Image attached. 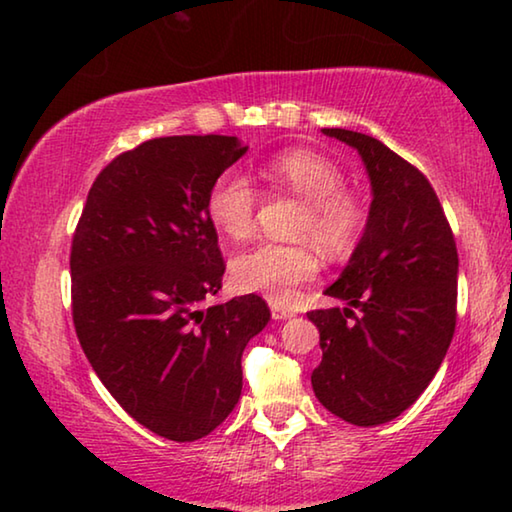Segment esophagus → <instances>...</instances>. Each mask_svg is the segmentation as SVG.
I'll use <instances>...</instances> for the list:
<instances>
[{"instance_id":"esophagus-1","label":"esophagus","mask_w":512,"mask_h":512,"mask_svg":"<svg viewBox=\"0 0 512 512\" xmlns=\"http://www.w3.org/2000/svg\"><path fill=\"white\" fill-rule=\"evenodd\" d=\"M271 316H273L275 321H285V319H291V316H294V312H291V310H285V307L273 305V307H271Z\"/></svg>"}]
</instances>
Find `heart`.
Instances as JSON below:
<instances>
[{
    "mask_svg": "<svg viewBox=\"0 0 512 512\" xmlns=\"http://www.w3.org/2000/svg\"><path fill=\"white\" fill-rule=\"evenodd\" d=\"M262 175L275 189L305 200L298 237L312 239L323 253L344 255L358 243L367 225V207L353 189L344 186V173L326 154L291 148L266 161ZM257 191L239 170H225L207 193V216L227 239H246L255 230ZM319 273V257L307 243L264 241L241 250L232 259V280L239 289L259 291L273 303H289L300 285Z\"/></svg>",
    "mask_w": 512,
    "mask_h": 512,
    "instance_id": "obj_1",
    "label": "heart"
}]
</instances>
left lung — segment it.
Wrapping results in <instances>:
<instances>
[{
	"mask_svg": "<svg viewBox=\"0 0 512 512\" xmlns=\"http://www.w3.org/2000/svg\"><path fill=\"white\" fill-rule=\"evenodd\" d=\"M323 134L360 152L373 200L358 248L326 289L346 307L307 312L323 351L312 387L332 415L378 426L419 399L451 344L456 239L419 168L373 136L339 127Z\"/></svg>",
	"mask_w": 512,
	"mask_h": 512,
	"instance_id": "1",
	"label": "left lung"
}]
</instances>
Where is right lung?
<instances>
[{"instance_id":"right-lung-1","label":"right lung","mask_w":512,"mask_h":512,"mask_svg":"<svg viewBox=\"0 0 512 512\" xmlns=\"http://www.w3.org/2000/svg\"><path fill=\"white\" fill-rule=\"evenodd\" d=\"M246 150L218 134L136 145L95 177L72 234L79 344L127 415L173 442L234 410L243 348L271 319L255 294L200 310L225 273L209 186Z\"/></svg>"}]
</instances>
